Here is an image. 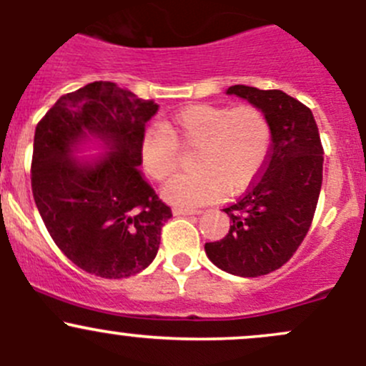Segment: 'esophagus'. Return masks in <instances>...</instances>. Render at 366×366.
Instances as JSON below:
<instances>
[{
    "label": "esophagus",
    "instance_id": "obj_1",
    "mask_svg": "<svg viewBox=\"0 0 366 366\" xmlns=\"http://www.w3.org/2000/svg\"><path fill=\"white\" fill-rule=\"evenodd\" d=\"M173 214H175V216H191V214H200V210L186 209V207H175V209H173Z\"/></svg>",
    "mask_w": 366,
    "mask_h": 366
}]
</instances>
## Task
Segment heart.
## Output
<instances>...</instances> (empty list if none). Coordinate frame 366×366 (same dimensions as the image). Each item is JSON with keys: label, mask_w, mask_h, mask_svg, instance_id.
Wrapping results in <instances>:
<instances>
[{"label": "heart", "mask_w": 366, "mask_h": 366, "mask_svg": "<svg viewBox=\"0 0 366 366\" xmlns=\"http://www.w3.org/2000/svg\"><path fill=\"white\" fill-rule=\"evenodd\" d=\"M271 145V120L257 104L228 108L200 102L147 131L139 154L147 175L162 182L179 169L180 152L194 150L189 162L193 173L173 179L162 194L180 205H200L219 191L230 197L246 189L264 168Z\"/></svg>", "instance_id": "heart-1"}]
</instances>
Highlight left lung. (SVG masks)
Returning a JSON list of instances; mask_svg holds the SVG:
<instances>
[{"label": "left lung", "instance_id": "left-lung-1", "mask_svg": "<svg viewBox=\"0 0 366 366\" xmlns=\"http://www.w3.org/2000/svg\"><path fill=\"white\" fill-rule=\"evenodd\" d=\"M227 94L267 113L272 145L246 193L223 209L230 217L228 234L205 242V252L223 271L257 278L287 264L305 241L322 186L324 149L308 106L285 92L235 84Z\"/></svg>", "mask_w": 366, "mask_h": 366}]
</instances>
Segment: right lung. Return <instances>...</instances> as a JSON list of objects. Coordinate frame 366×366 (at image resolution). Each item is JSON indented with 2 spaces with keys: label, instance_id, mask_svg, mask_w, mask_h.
<instances>
[{
  "label": "right lung",
  "instance_id": "right-lung-1",
  "mask_svg": "<svg viewBox=\"0 0 366 366\" xmlns=\"http://www.w3.org/2000/svg\"><path fill=\"white\" fill-rule=\"evenodd\" d=\"M159 106L112 81L61 95L36 124L31 191L47 232L70 262L101 278H127L156 258L172 209L138 166L145 125ZM88 134L112 154L94 165L69 159Z\"/></svg>",
  "mask_w": 366,
  "mask_h": 366
}]
</instances>
